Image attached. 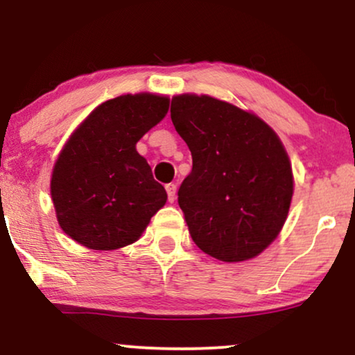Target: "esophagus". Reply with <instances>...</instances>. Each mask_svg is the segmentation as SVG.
I'll return each mask as SVG.
<instances>
[{
	"label": "esophagus",
	"mask_w": 355,
	"mask_h": 355,
	"mask_svg": "<svg viewBox=\"0 0 355 355\" xmlns=\"http://www.w3.org/2000/svg\"><path fill=\"white\" fill-rule=\"evenodd\" d=\"M176 191H178L176 184H166V192H168L169 202H174V198H176Z\"/></svg>",
	"instance_id": "34e87169"
}]
</instances>
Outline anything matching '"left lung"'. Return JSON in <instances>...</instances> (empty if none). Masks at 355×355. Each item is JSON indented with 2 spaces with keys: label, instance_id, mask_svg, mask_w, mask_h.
<instances>
[{
  "label": "left lung",
  "instance_id": "obj_1",
  "mask_svg": "<svg viewBox=\"0 0 355 355\" xmlns=\"http://www.w3.org/2000/svg\"><path fill=\"white\" fill-rule=\"evenodd\" d=\"M171 119L192 153L178 202L193 242L221 261L261 254L283 227L294 179L281 140L259 116L208 95H178Z\"/></svg>",
  "mask_w": 355,
  "mask_h": 355
}]
</instances>
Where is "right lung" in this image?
Instances as JSON below:
<instances>
[{
    "label": "right lung",
    "mask_w": 355,
    "mask_h": 355,
    "mask_svg": "<svg viewBox=\"0 0 355 355\" xmlns=\"http://www.w3.org/2000/svg\"><path fill=\"white\" fill-rule=\"evenodd\" d=\"M168 108V96L121 95L96 106L62 147L51 174L53 205L61 230L87 249L132 244L166 203L135 144Z\"/></svg>",
    "instance_id": "1"
}]
</instances>
